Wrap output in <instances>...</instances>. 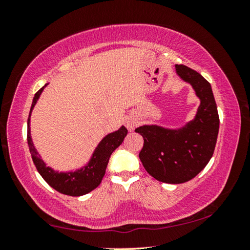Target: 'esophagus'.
Wrapping results in <instances>:
<instances>
[{
  "instance_id": "obj_1",
  "label": "esophagus",
  "mask_w": 250,
  "mask_h": 250,
  "mask_svg": "<svg viewBox=\"0 0 250 250\" xmlns=\"http://www.w3.org/2000/svg\"><path fill=\"white\" fill-rule=\"evenodd\" d=\"M137 124H138V122L135 121L134 119H128V120H126V122H125V125H126V128H128L129 130H133L134 126L137 125Z\"/></svg>"
}]
</instances>
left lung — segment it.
I'll use <instances>...</instances> for the list:
<instances>
[{"mask_svg": "<svg viewBox=\"0 0 250 250\" xmlns=\"http://www.w3.org/2000/svg\"><path fill=\"white\" fill-rule=\"evenodd\" d=\"M177 75L193 86L201 104L195 119L179 130L158 125L135 129L145 143L139 153L146 171L163 183L180 184L192 180L213 156L219 117L210 83L192 68L175 65Z\"/></svg>", "mask_w": 250, "mask_h": 250, "instance_id": "left-lung-1", "label": "left lung"}]
</instances>
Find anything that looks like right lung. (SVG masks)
<instances>
[{
    "label": "right lung",
    "mask_w": 250,
    "mask_h": 250,
    "mask_svg": "<svg viewBox=\"0 0 250 250\" xmlns=\"http://www.w3.org/2000/svg\"><path fill=\"white\" fill-rule=\"evenodd\" d=\"M43 89L44 87L41 88L36 92L35 96H34L31 111H29L27 119V143L33 162L35 164L37 171H39L42 177L47 182L48 185L56 189L57 192L69 196L84 195V194L95 189L101 183L105 173V168H107L108 166L110 155L124 142V139L125 138L126 133H128V130H126L125 126H121L116 132L105 135L98 145V146H97L90 162L88 163V166L82 168V170L70 173L55 172L52 168L46 167L45 163L41 160L39 153H37L35 147H34L31 139V130H29V117H31V112L37 99L40 98Z\"/></svg>",
    "instance_id": "add662e5"
}]
</instances>
